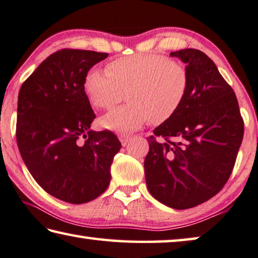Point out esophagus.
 I'll return each instance as SVG.
<instances>
[{
	"instance_id": "esophagus-1",
	"label": "esophagus",
	"mask_w": 258,
	"mask_h": 258,
	"mask_svg": "<svg viewBox=\"0 0 258 258\" xmlns=\"http://www.w3.org/2000/svg\"><path fill=\"white\" fill-rule=\"evenodd\" d=\"M119 140H120V142H121V145L125 147V146H127V144L130 142L131 137H130V136H125V134H120V136H119Z\"/></svg>"
}]
</instances>
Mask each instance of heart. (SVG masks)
I'll use <instances>...</instances> for the list:
<instances>
[{
	"label": "heart",
	"mask_w": 258,
	"mask_h": 258,
	"mask_svg": "<svg viewBox=\"0 0 258 258\" xmlns=\"http://www.w3.org/2000/svg\"><path fill=\"white\" fill-rule=\"evenodd\" d=\"M108 72L87 73L84 89L97 108L110 109L124 97L128 102L101 119L105 128L132 132L147 121L158 125L170 119L187 95L189 76L186 68L169 57L139 54L110 62Z\"/></svg>",
	"instance_id": "1"
}]
</instances>
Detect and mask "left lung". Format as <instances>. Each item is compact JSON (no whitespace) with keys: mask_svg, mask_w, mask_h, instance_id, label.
<instances>
[{"mask_svg":"<svg viewBox=\"0 0 258 258\" xmlns=\"http://www.w3.org/2000/svg\"><path fill=\"white\" fill-rule=\"evenodd\" d=\"M170 55L187 64L189 86L178 111L147 138L145 174L157 201L183 210L214 198L225 186L244 125L235 93L212 59L198 49Z\"/></svg>","mask_w":258,"mask_h":258,"instance_id":"8db88e82","label":"left lung"}]
</instances>
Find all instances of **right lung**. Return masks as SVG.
Listing matches in <instances>:
<instances>
[{"label":"right lung","mask_w":258,"mask_h":258,"mask_svg":"<svg viewBox=\"0 0 258 258\" xmlns=\"http://www.w3.org/2000/svg\"><path fill=\"white\" fill-rule=\"evenodd\" d=\"M107 52L62 49L24 81L16 138L34 180L64 202L92 201L107 189L121 144L111 131L95 132V113L84 89L91 68Z\"/></svg>","instance_id":"obj_1"}]
</instances>
